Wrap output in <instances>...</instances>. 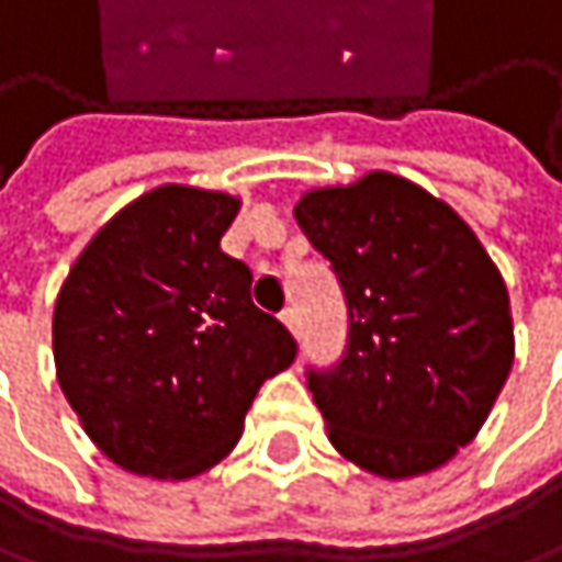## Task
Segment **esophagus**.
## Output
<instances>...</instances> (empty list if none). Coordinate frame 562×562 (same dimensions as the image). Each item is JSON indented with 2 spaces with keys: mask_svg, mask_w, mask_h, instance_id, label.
Listing matches in <instances>:
<instances>
[{
  "mask_svg": "<svg viewBox=\"0 0 562 562\" xmlns=\"http://www.w3.org/2000/svg\"><path fill=\"white\" fill-rule=\"evenodd\" d=\"M279 319H283V326H286L293 336H300V329H303V319H300V310H296V306H286L283 313H279Z\"/></svg>",
  "mask_w": 562,
  "mask_h": 562,
  "instance_id": "1",
  "label": "esophagus"
}]
</instances>
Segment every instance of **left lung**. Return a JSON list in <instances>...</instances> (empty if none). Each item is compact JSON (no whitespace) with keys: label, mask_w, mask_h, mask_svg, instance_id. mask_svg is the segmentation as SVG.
Listing matches in <instances>:
<instances>
[{"label":"left lung","mask_w":562,"mask_h":562,"mask_svg":"<svg viewBox=\"0 0 562 562\" xmlns=\"http://www.w3.org/2000/svg\"><path fill=\"white\" fill-rule=\"evenodd\" d=\"M296 220L349 306L342 362L310 369L333 448L389 481L448 464L514 366L510 296L494 259L445 200L385 170L303 193Z\"/></svg>","instance_id":"8db88e82"}]
</instances>
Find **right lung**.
Returning <instances> with one entry per match:
<instances>
[{
  "mask_svg": "<svg viewBox=\"0 0 562 562\" xmlns=\"http://www.w3.org/2000/svg\"><path fill=\"white\" fill-rule=\"evenodd\" d=\"M239 200L164 183L81 249L55 303L58 385L117 468L187 481L223 461L259 385L296 339L249 300L252 272L220 249Z\"/></svg>",
  "mask_w": 562,
  "mask_h": 562,
  "instance_id": "right-lung-1",
  "label": "right lung"
}]
</instances>
